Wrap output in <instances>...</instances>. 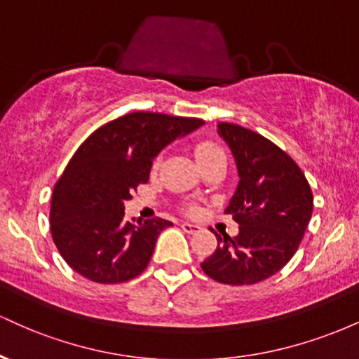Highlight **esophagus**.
<instances>
[{
    "instance_id": "esophagus-1",
    "label": "esophagus",
    "mask_w": 359,
    "mask_h": 359,
    "mask_svg": "<svg viewBox=\"0 0 359 359\" xmlns=\"http://www.w3.org/2000/svg\"><path fill=\"white\" fill-rule=\"evenodd\" d=\"M180 228L184 229L185 233H189V234H194V233H197L201 229V226H197V224H192V222H182V224H180Z\"/></svg>"
}]
</instances>
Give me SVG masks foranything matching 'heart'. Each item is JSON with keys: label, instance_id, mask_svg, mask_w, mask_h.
Listing matches in <instances>:
<instances>
[{"label": "heart", "instance_id": "heart-1", "mask_svg": "<svg viewBox=\"0 0 359 359\" xmlns=\"http://www.w3.org/2000/svg\"><path fill=\"white\" fill-rule=\"evenodd\" d=\"M194 151H196V156L197 160H199V163H204V162H211V160H216V158H226V154L224 150H222V147L217 145L216 142H211V140H203V142H199L194 148Z\"/></svg>", "mask_w": 359, "mask_h": 359}]
</instances>
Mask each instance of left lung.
Returning a JSON list of instances; mask_svg holds the SVG:
<instances>
[{
	"label": "left lung",
	"instance_id": "left-lung-1",
	"mask_svg": "<svg viewBox=\"0 0 359 359\" xmlns=\"http://www.w3.org/2000/svg\"><path fill=\"white\" fill-rule=\"evenodd\" d=\"M236 158L240 184L224 209L240 224L234 238L217 234V248L201 263L209 278L253 285L275 275L299 250L314 208L311 185L287 151L257 131L217 123Z\"/></svg>",
	"mask_w": 359,
	"mask_h": 359
}]
</instances>
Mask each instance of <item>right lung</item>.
<instances>
[{
  "instance_id": "right-lung-1",
  "label": "right lung",
  "mask_w": 359,
  "mask_h": 359,
  "mask_svg": "<svg viewBox=\"0 0 359 359\" xmlns=\"http://www.w3.org/2000/svg\"><path fill=\"white\" fill-rule=\"evenodd\" d=\"M203 125L199 118L130 113L84 140L50 204L52 240L74 271L96 283H123L147 269L156 238L172 222L126 221L125 203L148 182L158 151Z\"/></svg>"
}]
</instances>
